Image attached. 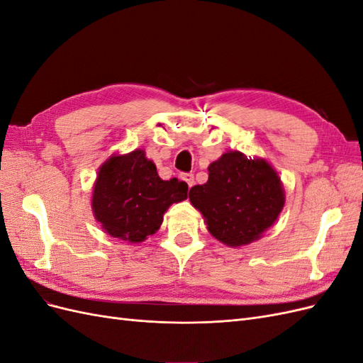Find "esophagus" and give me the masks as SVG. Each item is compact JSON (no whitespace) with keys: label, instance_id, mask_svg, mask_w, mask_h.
I'll return each instance as SVG.
<instances>
[{"label":"esophagus","instance_id":"1","mask_svg":"<svg viewBox=\"0 0 363 363\" xmlns=\"http://www.w3.org/2000/svg\"><path fill=\"white\" fill-rule=\"evenodd\" d=\"M182 180H184L186 183H188L189 188H192L194 183H195V180H194V174H183V175H182Z\"/></svg>","mask_w":363,"mask_h":363}]
</instances>
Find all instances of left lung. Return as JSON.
Wrapping results in <instances>:
<instances>
[{
	"instance_id": "8db88e82",
	"label": "left lung",
	"mask_w": 363,
	"mask_h": 363,
	"mask_svg": "<svg viewBox=\"0 0 363 363\" xmlns=\"http://www.w3.org/2000/svg\"><path fill=\"white\" fill-rule=\"evenodd\" d=\"M208 180L189 191L211 233L227 247L260 239L284 207L283 183L272 164L240 151H227L208 164Z\"/></svg>"
}]
</instances>
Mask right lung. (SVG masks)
<instances>
[{"label":"right lung","mask_w":363,"mask_h":363,"mask_svg":"<svg viewBox=\"0 0 363 363\" xmlns=\"http://www.w3.org/2000/svg\"><path fill=\"white\" fill-rule=\"evenodd\" d=\"M188 199V184L162 180L144 150L112 155L98 169L92 191V212L112 238L130 244L144 242L163 223L174 203Z\"/></svg>","instance_id":"right-lung-1"}]
</instances>
